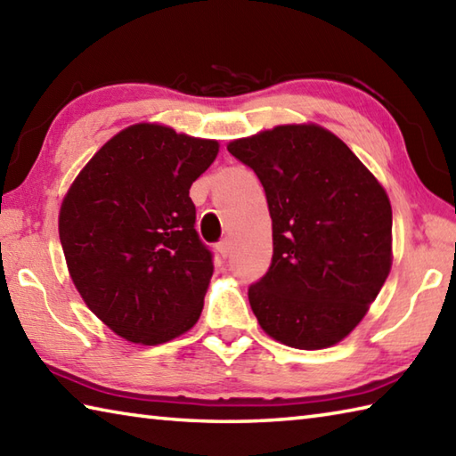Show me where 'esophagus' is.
Instances as JSON below:
<instances>
[{"label":"esophagus","instance_id":"obj_1","mask_svg":"<svg viewBox=\"0 0 456 456\" xmlns=\"http://www.w3.org/2000/svg\"><path fill=\"white\" fill-rule=\"evenodd\" d=\"M217 251H219V255H221L223 258H227V256H229V251H231V243H229V239H221V243L217 245Z\"/></svg>","mask_w":456,"mask_h":456}]
</instances>
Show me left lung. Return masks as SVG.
<instances>
[{
    "label": "left lung",
    "mask_w": 456,
    "mask_h": 456,
    "mask_svg": "<svg viewBox=\"0 0 456 456\" xmlns=\"http://www.w3.org/2000/svg\"><path fill=\"white\" fill-rule=\"evenodd\" d=\"M261 180L273 263L248 289L258 324L297 350L350 336L394 263L391 203L360 158L314 122L281 124L229 142Z\"/></svg>",
    "instance_id": "left-lung-1"
}]
</instances>
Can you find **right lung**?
I'll return each mask as SVG.
<instances>
[{
    "instance_id": "obj_1",
    "label": "right lung",
    "mask_w": 456,
    "mask_h": 456,
    "mask_svg": "<svg viewBox=\"0 0 456 456\" xmlns=\"http://www.w3.org/2000/svg\"><path fill=\"white\" fill-rule=\"evenodd\" d=\"M219 142L158 122L120 130L65 193L59 237L75 289L132 344L158 346L198 322L213 274L190 187Z\"/></svg>"
}]
</instances>
